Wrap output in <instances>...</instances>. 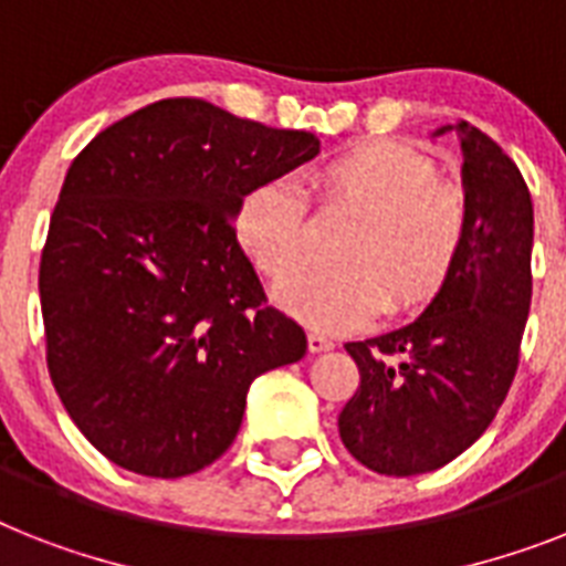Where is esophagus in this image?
Here are the masks:
<instances>
[{
	"label": "esophagus",
	"mask_w": 566,
	"mask_h": 566,
	"mask_svg": "<svg viewBox=\"0 0 566 566\" xmlns=\"http://www.w3.org/2000/svg\"><path fill=\"white\" fill-rule=\"evenodd\" d=\"M307 348H311L314 355H319V352H331V348H334V339L319 334V331H311V334H307Z\"/></svg>",
	"instance_id": "34e87169"
}]
</instances>
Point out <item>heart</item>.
<instances>
[{
	"mask_svg": "<svg viewBox=\"0 0 566 566\" xmlns=\"http://www.w3.org/2000/svg\"><path fill=\"white\" fill-rule=\"evenodd\" d=\"M323 209L355 214L339 238L337 268L307 273L275 291L298 323L319 331L366 325L384 311L401 316L442 291L465 252L471 203L459 182L439 177L430 154L398 139L357 142L307 171ZM235 235L252 268L284 282L307 261V206L291 179L268 177L243 191Z\"/></svg>",
	"mask_w": 566,
	"mask_h": 566,
	"instance_id": "1",
	"label": "heart"
}]
</instances>
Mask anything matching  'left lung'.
<instances>
[{"mask_svg":"<svg viewBox=\"0 0 566 566\" xmlns=\"http://www.w3.org/2000/svg\"><path fill=\"white\" fill-rule=\"evenodd\" d=\"M459 133L471 232L457 270L416 323L346 343L360 387L339 439L369 471L416 476L448 465L485 433L512 387L532 302L530 188L497 142Z\"/></svg>","mask_w":566,"mask_h":566,"instance_id":"1","label":"left lung"}]
</instances>
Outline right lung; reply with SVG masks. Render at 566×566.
Returning a JSON list of instances; mask_svg holds the SVG:
<instances>
[{
	"label": "right lung",
	"mask_w": 566,
	"mask_h": 566,
	"mask_svg": "<svg viewBox=\"0 0 566 566\" xmlns=\"http://www.w3.org/2000/svg\"><path fill=\"white\" fill-rule=\"evenodd\" d=\"M319 154L200 98L109 124L75 156L40 261L45 360L69 418L116 465L195 474L241 430L250 384L302 360L235 235L238 200Z\"/></svg>",
	"instance_id": "obj_1"
}]
</instances>
